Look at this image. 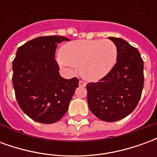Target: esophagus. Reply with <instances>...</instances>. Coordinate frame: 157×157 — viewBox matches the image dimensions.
Wrapping results in <instances>:
<instances>
[{
	"instance_id": "34e87169",
	"label": "esophagus",
	"mask_w": 157,
	"mask_h": 157,
	"mask_svg": "<svg viewBox=\"0 0 157 157\" xmlns=\"http://www.w3.org/2000/svg\"><path fill=\"white\" fill-rule=\"evenodd\" d=\"M79 86H86V83L85 82H83V81H80L79 82Z\"/></svg>"
}]
</instances>
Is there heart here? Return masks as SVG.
<instances>
[{
	"label": "heart",
	"instance_id": "1",
	"mask_svg": "<svg viewBox=\"0 0 157 157\" xmlns=\"http://www.w3.org/2000/svg\"><path fill=\"white\" fill-rule=\"evenodd\" d=\"M58 61L64 67H81V74L88 81L96 82L114 67L118 50L110 39L77 40L65 44Z\"/></svg>",
	"mask_w": 157,
	"mask_h": 157
}]
</instances>
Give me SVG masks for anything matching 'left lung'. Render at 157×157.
Returning <instances> with one entry per match:
<instances>
[{"label": "left lung", "instance_id": "1", "mask_svg": "<svg viewBox=\"0 0 157 157\" xmlns=\"http://www.w3.org/2000/svg\"><path fill=\"white\" fill-rule=\"evenodd\" d=\"M117 46L114 67L98 82L86 85L87 102L92 113L105 122H114L131 113L144 86V61L138 49L123 39L109 37Z\"/></svg>", "mask_w": 157, "mask_h": 157}]
</instances>
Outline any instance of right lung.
I'll return each instance as SVG.
<instances>
[{
    "mask_svg": "<svg viewBox=\"0 0 157 157\" xmlns=\"http://www.w3.org/2000/svg\"><path fill=\"white\" fill-rule=\"evenodd\" d=\"M64 36L38 37L20 46L12 61V85L19 107L29 118L42 124L59 121L79 86L76 77L65 79L55 60L57 44Z\"/></svg>",
    "mask_w": 157,
    "mask_h": 157,
    "instance_id": "right-lung-1",
    "label": "right lung"
}]
</instances>
